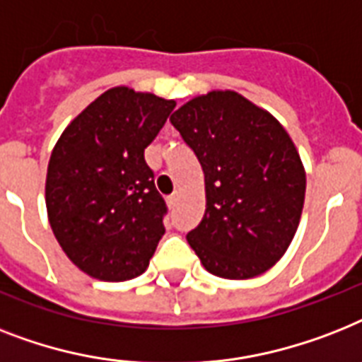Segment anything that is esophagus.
<instances>
[{"mask_svg": "<svg viewBox=\"0 0 362 362\" xmlns=\"http://www.w3.org/2000/svg\"><path fill=\"white\" fill-rule=\"evenodd\" d=\"M167 204H169V208H173V210H175L176 204H178V195L169 197V199H167Z\"/></svg>", "mask_w": 362, "mask_h": 362, "instance_id": "1", "label": "esophagus"}]
</instances>
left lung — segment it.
<instances>
[{
	"mask_svg": "<svg viewBox=\"0 0 362 362\" xmlns=\"http://www.w3.org/2000/svg\"><path fill=\"white\" fill-rule=\"evenodd\" d=\"M204 173L206 211L187 243L208 272L251 279L286 252L305 201L303 165L267 111L232 90H214L171 117Z\"/></svg>",
	"mask_w": 362,
	"mask_h": 362,
	"instance_id": "left-lung-1",
	"label": "left lung"
}]
</instances>
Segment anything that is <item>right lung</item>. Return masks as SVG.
Instances as JSON below:
<instances>
[{
    "label": "right lung",
    "instance_id": "add662e5",
    "mask_svg": "<svg viewBox=\"0 0 362 362\" xmlns=\"http://www.w3.org/2000/svg\"><path fill=\"white\" fill-rule=\"evenodd\" d=\"M175 105L115 87L59 137L46 176L49 225L66 257L90 277L107 283L137 277L165 234L167 204L145 148Z\"/></svg>",
    "mask_w": 362,
    "mask_h": 362
}]
</instances>
